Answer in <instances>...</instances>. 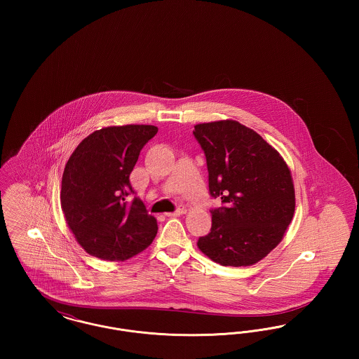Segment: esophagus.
<instances>
[{
	"label": "esophagus",
	"mask_w": 359,
	"mask_h": 359,
	"mask_svg": "<svg viewBox=\"0 0 359 359\" xmlns=\"http://www.w3.org/2000/svg\"><path fill=\"white\" fill-rule=\"evenodd\" d=\"M186 211H187V210H186V207L180 205V207H179V208H177L175 212H167L165 215H167V217H171V218L172 217H180V215L186 214Z\"/></svg>",
	"instance_id": "34e87169"
}]
</instances>
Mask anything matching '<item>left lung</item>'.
<instances>
[{
  "mask_svg": "<svg viewBox=\"0 0 359 359\" xmlns=\"http://www.w3.org/2000/svg\"><path fill=\"white\" fill-rule=\"evenodd\" d=\"M208 188L224 207L211 210V231L199 250L223 266H249L284 238L294 212V187L283 156L238 121L198 123Z\"/></svg>",
  "mask_w": 359,
  "mask_h": 359,
  "instance_id": "left-lung-1",
  "label": "left lung"
}]
</instances>
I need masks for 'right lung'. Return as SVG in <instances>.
Masks as SVG:
<instances>
[{
	"instance_id": "1",
	"label": "right lung",
	"mask_w": 359,
	"mask_h": 359,
	"mask_svg": "<svg viewBox=\"0 0 359 359\" xmlns=\"http://www.w3.org/2000/svg\"><path fill=\"white\" fill-rule=\"evenodd\" d=\"M154 125L107 126L82 140L62 177L60 205L76 242L91 256L125 261L145 250L157 221L140 198L132 205L129 182L142 147L157 133Z\"/></svg>"
}]
</instances>
